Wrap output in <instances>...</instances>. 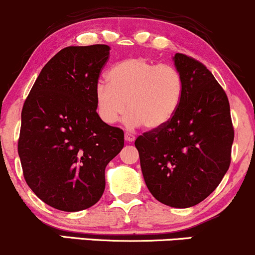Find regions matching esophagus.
Returning <instances> with one entry per match:
<instances>
[{
    "instance_id": "esophagus-1",
    "label": "esophagus",
    "mask_w": 255,
    "mask_h": 255,
    "mask_svg": "<svg viewBox=\"0 0 255 255\" xmlns=\"http://www.w3.org/2000/svg\"><path fill=\"white\" fill-rule=\"evenodd\" d=\"M125 139H126V141L133 142L134 140H135V135H134V134H131V133H126L125 134Z\"/></svg>"
}]
</instances>
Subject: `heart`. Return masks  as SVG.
I'll return each instance as SVG.
<instances>
[{
	"mask_svg": "<svg viewBox=\"0 0 255 255\" xmlns=\"http://www.w3.org/2000/svg\"><path fill=\"white\" fill-rule=\"evenodd\" d=\"M108 81L96 85L95 99L102 121L115 124L126 113L127 124L146 129L165 127L177 113L183 96V77L172 64H157L144 57L116 63Z\"/></svg>",
	"mask_w": 255,
	"mask_h": 255,
	"instance_id": "1",
	"label": "heart"
}]
</instances>
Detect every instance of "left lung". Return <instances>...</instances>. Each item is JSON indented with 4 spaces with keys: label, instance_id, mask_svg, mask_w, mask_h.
I'll use <instances>...</instances> for the list:
<instances>
[{
    "label": "left lung",
    "instance_id": "8db88e82",
    "mask_svg": "<svg viewBox=\"0 0 255 255\" xmlns=\"http://www.w3.org/2000/svg\"><path fill=\"white\" fill-rule=\"evenodd\" d=\"M174 62L184 83L180 108L165 127L137 136L135 147L151 194L186 209L209 197L229 169L234 127L229 101L212 73L183 54Z\"/></svg>",
    "mask_w": 255,
    "mask_h": 255
}]
</instances>
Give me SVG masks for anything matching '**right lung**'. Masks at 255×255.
<instances>
[{
  "label": "right lung",
  "mask_w": 255,
  "mask_h": 255,
  "mask_svg": "<svg viewBox=\"0 0 255 255\" xmlns=\"http://www.w3.org/2000/svg\"><path fill=\"white\" fill-rule=\"evenodd\" d=\"M109 51L105 44L62 49L43 67L22 107L17 152L25 181L61 211L97 203L105 166L124 147V130L96 111V85Z\"/></svg>",
  "instance_id": "add662e5"
}]
</instances>
